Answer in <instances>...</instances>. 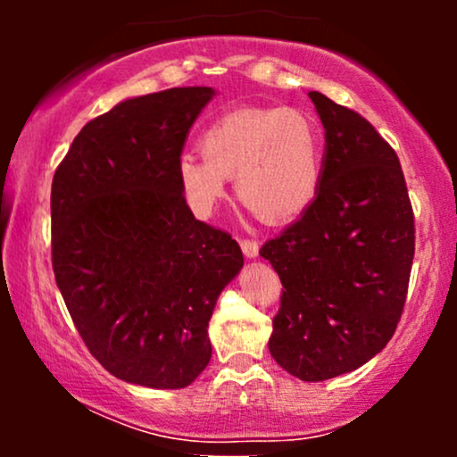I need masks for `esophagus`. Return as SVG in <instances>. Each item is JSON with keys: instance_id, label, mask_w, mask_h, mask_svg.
Here are the masks:
<instances>
[{"instance_id": "34e87169", "label": "esophagus", "mask_w": 457, "mask_h": 457, "mask_svg": "<svg viewBox=\"0 0 457 457\" xmlns=\"http://www.w3.org/2000/svg\"><path fill=\"white\" fill-rule=\"evenodd\" d=\"M240 249H243L245 258H249V260L258 258V255H260V245L255 243V240L243 238V240H240Z\"/></svg>"}]
</instances>
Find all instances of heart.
Wrapping results in <instances>:
<instances>
[{"instance_id": "b5f03b06", "label": "heart", "mask_w": 457, "mask_h": 457, "mask_svg": "<svg viewBox=\"0 0 457 457\" xmlns=\"http://www.w3.org/2000/svg\"><path fill=\"white\" fill-rule=\"evenodd\" d=\"M197 154H182L176 174L193 211L211 214L236 176V193L266 221L305 212L322 182V130L287 107H243L202 133Z\"/></svg>"}]
</instances>
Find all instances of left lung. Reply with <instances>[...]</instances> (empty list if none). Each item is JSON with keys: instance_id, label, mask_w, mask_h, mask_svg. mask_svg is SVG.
Masks as SVG:
<instances>
[{"instance_id": "1", "label": "left lung", "mask_w": 457, "mask_h": 457, "mask_svg": "<svg viewBox=\"0 0 457 457\" xmlns=\"http://www.w3.org/2000/svg\"><path fill=\"white\" fill-rule=\"evenodd\" d=\"M324 127L322 182L296 223L260 249L283 283L269 350L320 382L389 344L406 303L414 217L400 159L353 109L309 92Z\"/></svg>"}]
</instances>
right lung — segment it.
I'll return each mask as SVG.
<instances>
[{
	"label": "right lung",
	"instance_id": "1",
	"mask_svg": "<svg viewBox=\"0 0 457 457\" xmlns=\"http://www.w3.org/2000/svg\"><path fill=\"white\" fill-rule=\"evenodd\" d=\"M212 87H171L87 122L51 185L55 283L115 378L185 389L206 370L208 322L243 269L228 232L193 217L176 165Z\"/></svg>",
	"mask_w": 457,
	"mask_h": 457
}]
</instances>
